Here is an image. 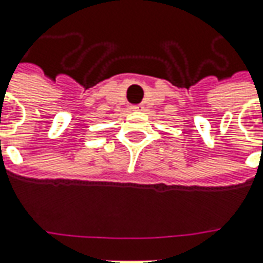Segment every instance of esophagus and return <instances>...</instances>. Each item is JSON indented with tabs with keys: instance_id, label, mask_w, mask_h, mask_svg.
I'll return each instance as SVG.
<instances>
[{
	"instance_id": "34e87169",
	"label": "esophagus",
	"mask_w": 263,
	"mask_h": 263,
	"mask_svg": "<svg viewBox=\"0 0 263 263\" xmlns=\"http://www.w3.org/2000/svg\"><path fill=\"white\" fill-rule=\"evenodd\" d=\"M142 108H144L142 105H132L131 106L132 111H142Z\"/></svg>"
}]
</instances>
